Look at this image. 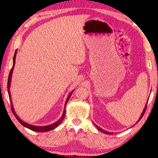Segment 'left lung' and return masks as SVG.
<instances>
[{
  "instance_id": "1",
  "label": "left lung",
  "mask_w": 158,
  "mask_h": 158,
  "mask_svg": "<svg viewBox=\"0 0 158 158\" xmlns=\"http://www.w3.org/2000/svg\"><path fill=\"white\" fill-rule=\"evenodd\" d=\"M147 104H148V103H147ZM146 108H147V105L145 106V107H144V110H143V112H142V114H141V116H140V118H139V120H138V122H139V121L140 119H141V118H142V116H143V115L144 114V112H145ZM95 125H96V124H95ZM96 127H97V128H98V130H100V131H101V132H103V133H105V134H107V135H112V134H111V132H109V131H105V130H103L102 129L100 128V127L97 126V125H96Z\"/></svg>"
}]
</instances>
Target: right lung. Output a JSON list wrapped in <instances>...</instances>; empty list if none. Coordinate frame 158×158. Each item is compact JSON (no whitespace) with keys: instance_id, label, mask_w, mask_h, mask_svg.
<instances>
[{"instance_id":"add662e5","label":"right lung","mask_w":158,"mask_h":158,"mask_svg":"<svg viewBox=\"0 0 158 158\" xmlns=\"http://www.w3.org/2000/svg\"><path fill=\"white\" fill-rule=\"evenodd\" d=\"M16 52L17 51L16 50L15 52V54H14V60H13V67L11 68V70H10V73H9V75H8V84H7V88H8V96H9V99H10V105H11V111L13 112V114H14L15 117L16 118V119L19 121V122L21 123V124L23 125V127H27V128L31 129L32 131H38V132H44V131H49L50 130H52V129H55L56 127H57L60 124V123L62 122V120L64 119V116H65V110L64 109V111H63V114H62V116H61V118H60L59 120L57 121V122H56L55 123H54L52 124H50V125H47V126H44V127H38V126H34V125H31V124H27V123H26L24 122H23L22 120L18 116H17V114H16V112L14 111V106H13V103H12V100H11V98H10V81H11V77H12V73H13V70H14V65H15V62H16ZM72 93H70V95H69L68 98H67L66 100V102H65V104H64V109H65V106L67 104V102H68L69 98H70L71 95L73 94Z\"/></svg>"}]
</instances>
